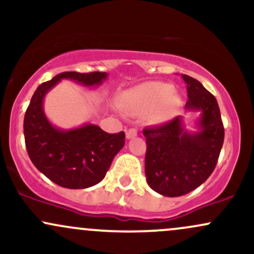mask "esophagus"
Here are the masks:
<instances>
[{
    "instance_id": "34e87169",
    "label": "esophagus",
    "mask_w": 254,
    "mask_h": 254,
    "mask_svg": "<svg viewBox=\"0 0 254 254\" xmlns=\"http://www.w3.org/2000/svg\"><path fill=\"white\" fill-rule=\"evenodd\" d=\"M137 136V130L133 129V127H131V129L127 130V138L130 139V138H133V137Z\"/></svg>"
}]
</instances>
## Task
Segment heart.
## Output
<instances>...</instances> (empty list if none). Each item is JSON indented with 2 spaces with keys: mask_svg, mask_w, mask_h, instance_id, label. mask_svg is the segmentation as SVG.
<instances>
[{
  "mask_svg": "<svg viewBox=\"0 0 254 254\" xmlns=\"http://www.w3.org/2000/svg\"><path fill=\"white\" fill-rule=\"evenodd\" d=\"M179 95L174 87L165 82H148L129 90L123 100V109L127 113H138L154 109L153 117L165 122L173 117L180 106Z\"/></svg>",
  "mask_w": 254,
  "mask_h": 254,
  "instance_id": "1",
  "label": "heart"
}]
</instances>
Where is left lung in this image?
<instances>
[{
	"mask_svg": "<svg viewBox=\"0 0 254 254\" xmlns=\"http://www.w3.org/2000/svg\"><path fill=\"white\" fill-rule=\"evenodd\" d=\"M182 77L189 97L185 109L200 112L199 131H186L180 116L143 130L148 185L166 197L184 196L202 185L216 167L224 139L216 98L196 78Z\"/></svg>",
	"mask_w": 254,
	"mask_h": 254,
	"instance_id": "8db88e82",
	"label": "left lung"
}]
</instances>
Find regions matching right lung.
<instances>
[{"label":"right lung","instance_id":"add662e5","mask_svg":"<svg viewBox=\"0 0 254 254\" xmlns=\"http://www.w3.org/2000/svg\"><path fill=\"white\" fill-rule=\"evenodd\" d=\"M106 72H61L34 92L24 119L26 149L33 165L51 182L65 189H87L106 176L113 157L125 143V133H107L98 125L61 130L46 118L43 101L46 93L63 78L83 86H99Z\"/></svg>","mask_w":254,"mask_h":254}]
</instances>
